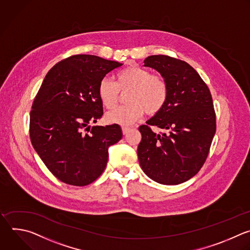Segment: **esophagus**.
Instances as JSON below:
<instances>
[{
  "mask_svg": "<svg viewBox=\"0 0 250 250\" xmlns=\"http://www.w3.org/2000/svg\"><path fill=\"white\" fill-rule=\"evenodd\" d=\"M130 131V128L129 127H126V126H123L122 127V132H123V135H126L128 132Z\"/></svg>",
  "mask_w": 250,
  "mask_h": 250,
  "instance_id": "1",
  "label": "esophagus"
}]
</instances>
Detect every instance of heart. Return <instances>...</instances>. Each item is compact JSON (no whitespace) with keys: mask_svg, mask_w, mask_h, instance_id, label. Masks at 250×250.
Here are the masks:
<instances>
[{"mask_svg":"<svg viewBox=\"0 0 250 250\" xmlns=\"http://www.w3.org/2000/svg\"><path fill=\"white\" fill-rule=\"evenodd\" d=\"M120 91H128L126 103L129 104L107 112L104 118L106 123L127 126L141 118L145 111L149 115L162 111L168 99L169 87L162 75L130 66L117 73L116 83L104 78L97 88L101 103L107 109L117 105Z\"/></svg>","mask_w":250,"mask_h":250,"instance_id":"1","label":"heart"}]
</instances>
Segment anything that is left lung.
<instances>
[{
    "instance_id": "8db88e82",
    "label": "left lung",
    "mask_w": 250,
    "mask_h": 250,
    "mask_svg": "<svg viewBox=\"0 0 250 250\" xmlns=\"http://www.w3.org/2000/svg\"><path fill=\"white\" fill-rule=\"evenodd\" d=\"M144 63L166 79L169 94L163 110L139 127V163L154 181L180 184L198 173L209 155L216 133L212 94L199 74L184 61L153 55ZM151 125L162 132L155 133Z\"/></svg>"
}]
</instances>
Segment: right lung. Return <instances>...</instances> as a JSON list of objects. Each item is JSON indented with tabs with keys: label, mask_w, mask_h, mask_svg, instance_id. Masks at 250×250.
<instances>
[{
	"label": "right lung",
	"mask_w": 250,
	"mask_h": 250,
	"mask_svg": "<svg viewBox=\"0 0 250 250\" xmlns=\"http://www.w3.org/2000/svg\"><path fill=\"white\" fill-rule=\"evenodd\" d=\"M122 64L93 55H74L46 75L32 104L31 144L47 168L66 184L88 185L104 171L108 146L122 138L119 125L92 126L104 107L98 84Z\"/></svg>",
	"instance_id": "1"
}]
</instances>
